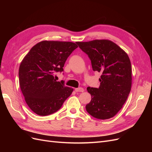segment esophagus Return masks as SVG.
I'll return each mask as SVG.
<instances>
[{
    "mask_svg": "<svg viewBox=\"0 0 152 152\" xmlns=\"http://www.w3.org/2000/svg\"><path fill=\"white\" fill-rule=\"evenodd\" d=\"M75 91L76 92H84V88H82V87H79V88H75Z\"/></svg>",
    "mask_w": 152,
    "mask_h": 152,
    "instance_id": "1",
    "label": "esophagus"
}]
</instances>
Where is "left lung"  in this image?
<instances>
[{
    "instance_id": "1",
    "label": "left lung",
    "mask_w": 152,
    "mask_h": 152,
    "mask_svg": "<svg viewBox=\"0 0 152 152\" xmlns=\"http://www.w3.org/2000/svg\"><path fill=\"white\" fill-rule=\"evenodd\" d=\"M89 57L94 71L101 72L98 88L88 87L91 101L87 112L94 118L105 120L114 117L126 103L132 84L130 59L124 50L107 39L77 42Z\"/></svg>"
}]
</instances>
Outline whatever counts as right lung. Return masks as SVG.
I'll use <instances>...</instances> for the list:
<instances>
[{
  "instance_id": "right-lung-1",
  "label": "right lung",
  "mask_w": 152,
  "mask_h": 152,
  "mask_svg": "<svg viewBox=\"0 0 152 152\" xmlns=\"http://www.w3.org/2000/svg\"><path fill=\"white\" fill-rule=\"evenodd\" d=\"M76 43L43 40L35 44L23 59L19 68L20 86L28 107L45 116L57 112L73 89L56 81L54 74L63 71Z\"/></svg>"
}]
</instances>
